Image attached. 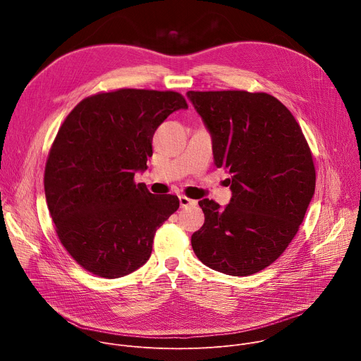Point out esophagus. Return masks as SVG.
Returning <instances> with one entry per match:
<instances>
[{"label": "esophagus", "instance_id": "obj_1", "mask_svg": "<svg viewBox=\"0 0 361 361\" xmlns=\"http://www.w3.org/2000/svg\"><path fill=\"white\" fill-rule=\"evenodd\" d=\"M178 200H180V205H181L183 209L191 207V205H195V204H197L195 200H191V198H188V197H185V195H180Z\"/></svg>", "mask_w": 361, "mask_h": 361}]
</instances>
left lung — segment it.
<instances>
[{
  "label": "left lung",
  "instance_id": "obj_1",
  "mask_svg": "<svg viewBox=\"0 0 361 361\" xmlns=\"http://www.w3.org/2000/svg\"><path fill=\"white\" fill-rule=\"evenodd\" d=\"M213 137L214 164L231 174L230 204L198 201L202 227L191 235L198 260L228 276L274 263L304 220L316 187L312 149L290 110L257 91H188Z\"/></svg>",
  "mask_w": 361,
  "mask_h": 361
}]
</instances>
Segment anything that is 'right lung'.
Here are the masks:
<instances>
[{
	"label": "right lung",
	"mask_w": 361,
	"mask_h": 361,
	"mask_svg": "<svg viewBox=\"0 0 361 361\" xmlns=\"http://www.w3.org/2000/svg\"><path fill=\"white\" fill-rule=\"evenodd\" d=\"M176 91L120 88L85 97L61 124L44 171L57 235L84 270L118 279L151 255L157 228L180 207L134 181L152 156V135L176 110Z\"/></svg>",
	"instance_id": "1"
}]
</instances>
